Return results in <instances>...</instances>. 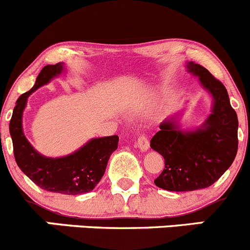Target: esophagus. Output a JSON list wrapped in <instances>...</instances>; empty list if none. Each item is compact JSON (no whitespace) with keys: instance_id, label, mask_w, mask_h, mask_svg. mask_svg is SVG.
<instances>
[{"instance_id":"34e87169","label":"esophagus","mask_w":250,"mask_h":250,"mask_svg":"<svg viewBox=\"0 0 250 250\" xmlns=\"http://www.w3.org/2000/svg\"><path fill=\"white\" fill-rule=\"evenodd\" d=\"M137 147L140 148L142 152H146V150L149 148V141H148L147 136L140 135L137 138Z\"/></svg>"}]
</instances>
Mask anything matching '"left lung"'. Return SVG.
I'll return each instance as SVG.
<instances>
[{
	"mask_svg": "<svg viewBox=\"0 0 250 250\" xmlns=\"http://www.w3.org/2000/svg\"><path fill=\"white\" fill-rule=\"evenodd\" d=\"M186 66L198 76L214 102L211 114L201 127L180 130L176 118H170L150 140V147L165 159V169L154 180L155 186L174 192L211 186L231 167L238 149V119L224 83L201 64L188 62Z\"/></svg>",
	"mask_w": 250,
	"mask_h": 250,
	"instance_id": "8db88e82",
	"label": "left lung"
}]
</instances>
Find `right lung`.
<instances>
[{
    "label": "right lung",
    "instance_id": "add662e5",
    "mask_svg": "<svg viewBox=\"0 0 250 250\" xmlns=\"http://www.w3.org/2000/svg\"><path fill=\"white\" fill-rule=\"evenodd\" d=\"M64 70L63 63L46 65L34 87L17 100L9 132L16 162L21 171L44 191L62 194H83L92 191L104 175L110 154L118 148L117 135L92 138L80 149L62 158H47L36 152L23 132V112L28 97Z\"/></svg>",
    "mask_w": 250,
    "mask_h": 250
}]
</instances>
